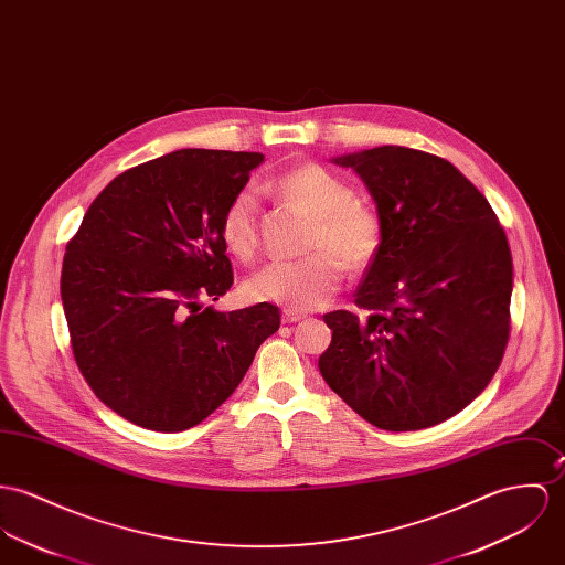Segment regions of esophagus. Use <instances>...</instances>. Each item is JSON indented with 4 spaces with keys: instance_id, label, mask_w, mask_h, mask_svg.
Segmentation results:
<instances>
[{
    "instance_id": "obj_1",
    "label": "esophagus",
    "mask_w": 565,
    "mask_h": 565,
    "mask_svg": "<svg viewBox=\"0 0 565 565\" xmlns=\"http://www.w3.org/2000/svg\"><path fill=\"white\" fill-rule=\"evenodd\" d=\"M302 319H305L302 312H296V310H291V308H285V310H282V323H296V321H302Z\"/></svg>"
}]
</instances>
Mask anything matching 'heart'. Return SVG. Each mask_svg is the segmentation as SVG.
Masks as SVG:
<instances>
[{
	"label": "heart",
	"mask_w": 565,
	"mask_h": 565,
	"mask_svg": "<svg viewBox=\"0 0 565 565\" xmlns=\"http://www.w3.org/2000/svg\"><path fill=\"white\" fill-rule=\"evenodd\" d=\"M269 188L310 215L307 250L298 260H271L250 278L248 294L258 302L312 310L330 300L345 276L364 271L384 246V220L371 203L356 199L350 181L319 163H298L269 179ZM220 235L237 258H250L258 244V196L237 190L222 211Z\"/></svg>",
	"instance_id": "obj_1"
}]
</instances>
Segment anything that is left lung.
<instances>
[{
  "instance_id": "left-lung-1",
  "label": "left lung",
  "mask_w": 565,
  "mask_h": 565,
  "mask_svg": "<svg viewBox=\"0 0 565 565\" xmlns=\"http://www.w3.org/2000/svg\"><path fill=\"white\" fill-rule=\"evenodd\" d=\"M384 220L356 307L332 310L319 371L364 420L388 431L438 425L497 373L510 341L513 265L497 213L438 154L377 147L337 157Z\"/></svg>"
}]
</instances>
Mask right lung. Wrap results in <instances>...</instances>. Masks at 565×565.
I'll use <instances>...</instances> for the list:
<instances>
[{
    "label": "right lung",
    "instance_id": "1",
    "mask_svg": "<svg viewBox=\"0 0 565 565\" xmlns=\"http://www.w3.org/2000/svg\"><path fill=\"white\" fill-rule=\"evenodd\" d=\"M260 153L181 149L118 174L66 244L60 294L75 362L107 408L183 431L239 386L280 328L260 302L217 312L233 285L222 211Z\"/></svg>",
    "mask_w": 565,
    "mask_h": 565
}]
</instances>
